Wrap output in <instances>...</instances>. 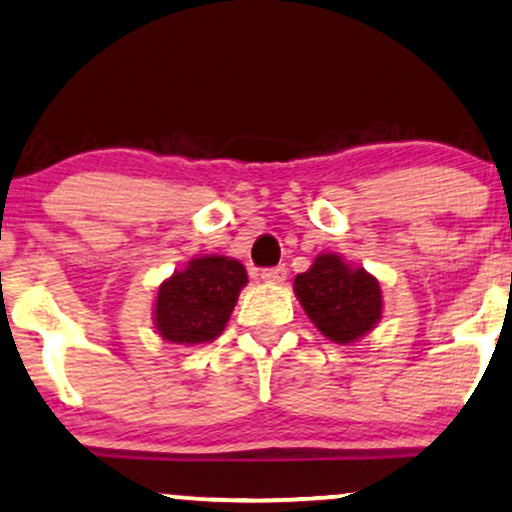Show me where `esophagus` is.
Wrapping results in <instances>:
<instances>
[{"mask_svg": "<svg viewBox=\"0 0 512 512\" xmlns=\"http://www.w3.org/2000/svg\"><path fill=\"white\" fill-rule=\"evenodd\" d=\"M286 267H274V269H264L262 272V281L264 283H283L286 281Z\"/></svg>", "mask_w": 512, "mask_h": 512, "instance_id": "34e87169", "label": "esophagus"}]
</instances>
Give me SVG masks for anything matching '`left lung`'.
Wrapping results in <instances>:
<instances>
[{
	"label": "left lung",
	"instance_id": "left-lung-1",
	"mask_svg": "<svg viewBox=\"0 0 512 512\" xmlns=\"http://www.w3.org/2000/svg\"><path fill=\"white\" fill-rule=\"evenodd\" d=\"M293 291L317 331L341 346L367 336L384 315L377 276L336 252L317 255L305 274L295 276Z\"/></svg>",
	"mask_w": 512,
	"mask_h": 512
}]
</instances>
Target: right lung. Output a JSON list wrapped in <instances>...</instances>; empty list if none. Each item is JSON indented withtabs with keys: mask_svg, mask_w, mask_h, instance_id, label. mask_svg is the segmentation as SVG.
<instances>
[{
	"mask_svg": "<svg viewBox=\"0 0 512 512\" xmlns=\"http://www.w3.org/2000/svg\"><path fill=\"white\" fill-rule=\"evenodd\" d=\"M248 272L224 255H197L159 283L152 324L164 341L202 346L226 329Z\"/></svg>",
	"mask_w": 512,
	"mask_h": 512,
	"instance_id": "1",
	"label": "right lung"
}]
</instances>
